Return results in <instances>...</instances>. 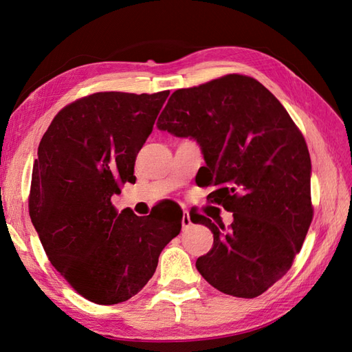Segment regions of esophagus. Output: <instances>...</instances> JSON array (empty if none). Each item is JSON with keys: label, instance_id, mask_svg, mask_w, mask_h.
Masks as SVG:
<instances>
[{"label": "esophagus", "instance_id": "34e87169", "mask_svg": "<svg viewBox=\"0 0 352 352\" xmlns=\"http://www.w3.org/2000/svg\"><path fill=\"white\" fill-rule=\"evenodd\" d=\"M182 223H183V228H184V230H188V228L192 226V219H190V216H189L188 212H184Z\"/></svg>", "mask_w": 352, "mask_h": 352}]
</instances>
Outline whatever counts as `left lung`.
<instances>
[{
    "mask_svg": "<svg viewBox=\"0 0 352 352\" xmlns=\"http://www.w3.org/2000/svg\"><path fill=\"white\" fill-rule=\"evenodd\" d=\"M157 126L198 142L206 160L201 186H213L212 201L234 218L226 231L190 216L213 233L198 272L222 294L261 295L287 274L313 219L302 133L263 85L241 74L178 89Z\"/></svg>",
    "mask_w": 352,
    "mask_h": 352,
    "instance_id": "left-lung-1",
    "label": "left lung"
}]
</instances>
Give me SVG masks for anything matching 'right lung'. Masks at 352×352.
Listing matches in <instances>:
<instances>
[{
	"mask_svg": "<svg viewBox=\"0 0 352 352\" xmlns=\"http://www.w3.org/2000/svg\"><path fill=\"white\" fill-rule=\"evenodd\" d=\"M169 91L96 92L63 107L37 148L28 210L45 252L86 300H130L155 272L183 213H121L111 197L136 182L134 162Z\"/></svg>",
	"mask_w": 352,
	"mask_h": 352,
	"instance_id": "add662e5",
	"label": "right lung"
}]
</instances>
